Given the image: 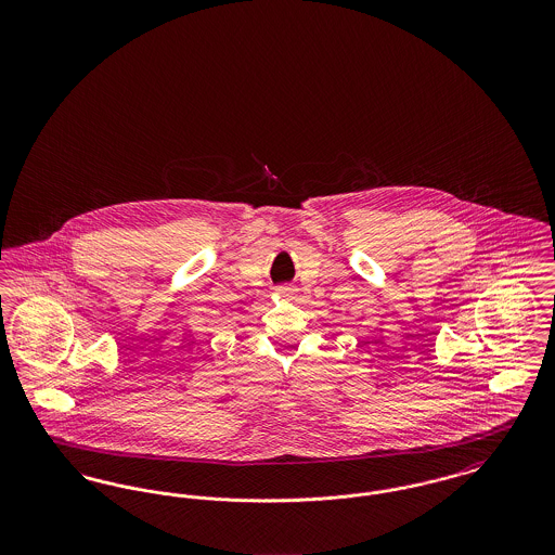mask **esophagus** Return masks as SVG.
I'll return each instance as SVG.
<instances>
[{"mask_svg": "<svg viewBox=\"0 0 555 555\" xmlns=\"http://www.w3.org/2000/svg\"><path fill=\"white\" fill-rule=\"evenodd\" d=\"M279 295H283V297H293V289H291V287H281V289H279Z\"/></svg>", "mask_w": 555, "mask_h": 555, "instance_id": "esophagus-1", "label": "esophagus"}]
</instances>
